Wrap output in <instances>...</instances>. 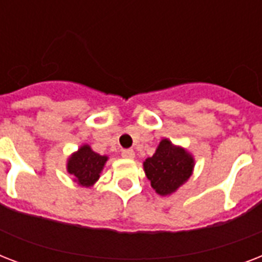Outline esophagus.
<instances>
[{"instance_id":"34e87169","label":"esophagus","mask_w":262,"mask_h":262,"mask_svg":"<svg viewBox=\"0 0 262 262\" xmlns=\"http://www.w3.org/2000/svg\"><path fill=\"white\" fill-rule=\"evenodd\" d=\"M122 156L126 159H133L135 158V151L133 149H122Z\"/></svg>"}]
</instances>
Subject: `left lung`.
Wrapping results in <instances>:
<instances>
[{
  "instance_id": "left-lung-1",
  "label": "left lung",
  "mask_w": 262,
  "mask_h": 262,
  "mask_svg": "<svg viewBox=\"0 0 262 262\" xmlns=\"http://www.w3.org/2000/svg\"><path fill=\"white\" fill-rule=\"evenodd\" d=\"M194 167L193 156L177 147L167 139H163L155 154L144 162V171L151 181V186L160 195L174 193L190 178Z\"/></svg>"
}]
</instances>
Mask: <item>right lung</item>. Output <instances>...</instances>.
<instances>
[{
	"instance_id": "right-lung-1",
	"label": "right lung",
	"mask_w": 262,
	"mask_h": 262,
	"mask_svg": "<svg viewBox=\"0 0 262 262\" xmlns=\"http://www.w3.org/2000/svg\"><path fill=\"white\" fill-rule=\"evenodd\" d=\"M107 159V156L99 155L92 151L88 144H84L68 159L67 170L73 177L75 182L84 187H90L99 179Z\"/></svg>"
}]
</instances>
